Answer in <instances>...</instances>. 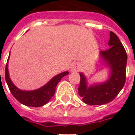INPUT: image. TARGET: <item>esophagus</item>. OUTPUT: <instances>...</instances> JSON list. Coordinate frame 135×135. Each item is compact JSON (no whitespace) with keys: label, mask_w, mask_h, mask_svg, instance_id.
<instances>
[{"label":"esophagus","mask_w":135,"mask_h":135,"mask_svg":"<svg viewBox=\"0 0 135 135\" xmlns=\"http://www.w3.org/2000/svg\"><path fill=\"white\" fill-rule=\"evenodd\" d=\"M79 69H80V65H79V64H77V63L73 64V65H71V67H70L71 72H77L79 70Z\"/></svg>","instance_id":"34e87169"}]
</instances>
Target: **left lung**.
<instances>
[{
	"mask_svg": "<svg viewBox=\"0 0 135 135\" xmlns=\"http://www.w3.org/2000/svg\"><path fill=\"white\" fill-rule=\"evenodd\" d=\"M108 45L109 49L99 52V59L109 69L110 74L107 80L89 86L86 76L80 73L78 92L83 102L89 105H102L112 101L126 83L127 54L119 37L112 31Z\"/></svg>",
	"mask_w": 135,
	"mask_h": 135,
	"instance_id": "1",
	"label": "left lung"
}]
</instances>
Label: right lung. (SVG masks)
I'll list each match as a JSON object with an SVG mask.
<instances>
[{
	"mask_svg": "<svg viewBox=\"0 0 135 135\" xmlns=\"http://www.w3.org/2000/svg\"><path fill=\"white\" fill-rule=\"evenodd\" d=\"M8 58V60H9ZM69 74L68 71L62 72L58 75L55 76L50 80L44 86L40 87L37 89L32 91H25L19 89L15 86L11 80L9 70H8V61L6 68H5V79L7 83L8 87L13 95L18 100L21 104L28 107H38L44 106L47 104L51 98L54 95L55 92V88L59 83L61 78Z\"/></svg>",
	"mask_w": 135,
	"mask_h": 135,
	"instance_id": "add662e5",
	"label": "right lung"
}]
</instances>
